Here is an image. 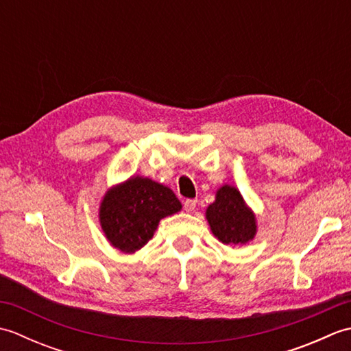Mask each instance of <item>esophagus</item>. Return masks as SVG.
<instances>
[{
	"instance_id": "obj_1",
	"label": "esophagus",
	"mask_w": 351,
	"mask_h": 351,
	"mask_svg": "<svg viewBox=\"0 0 351 351\" xmlns=\"http://www.w3.org/2000/svg\"><path fill=\"white\" fill-rule=\"evenodd\" d=\"M196 204H197L196 199H187V200H185V202H184V210L187 211V213L195 211Z\"/></svg>"
}]
</instances>
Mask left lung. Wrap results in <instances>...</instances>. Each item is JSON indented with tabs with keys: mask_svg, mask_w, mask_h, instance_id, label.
<instances>
[{
	"mask_svg": "<svg viewBox=\"0 0 351 351\" xmlns=\"http://www.w3.org/2000/svg\"><path fill=\"white\" fill-rule=\"evenodd\" d=\"M205 217L211 232L228 245H243L256 235V217L234 185H221L215 200L206 208Z\"/></svg>",
	"mask_w": 351,
	"mask_h": 351,
	"instance_id": "1",
	"label": "left lung"
}]
</instances>
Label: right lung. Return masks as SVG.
<instances>
[{"instance_id": "obj_1", "label": "right lung", "mask_w": 351, "mask_h": 351, "mask_svg": "<svg viewBox=\"0 0 351 351\" xmlns=\"http://www.w3.org/2000/svg\"><path fill=\"white\" fill-rule=\"evenodd\" d=\"M175 193L149 178L131 176L107 190L99 206L102 232L114 249L140 250L154 237L161 219L181 211Z\"/></svg>"}]
</instances>
